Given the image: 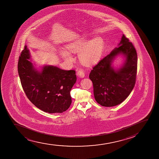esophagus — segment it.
<instances>
[{
  "mask_svg": "<svg viewBox=\"0 0 159 159\" xmlns=\"http://www.w3.org/2000/svg\"><path fill=\"white\" fill-rule=\"evenodd\" d=\"M77 75L80 78H84V76H85V73H84V71L83 70H80L77 71Z\"/></svg>",
  "mask_w": 159,
  "mask_h": 159,
  "instance_id": "obj_1",
  "label": "esophagus"
}]
</instances>
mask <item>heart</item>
Listing matches in <instances>:
<instances>
[{
	"instance_id": "heart-1",
	"label": "heart",
	"mask_w": 159,
	"mask_h": 159,
	"mask_svg": "<svg viewBox=\"0 0 159 159\" xmlns=\"http://www.w3.org/2000/svg\"><path fill=\"white\" fill-rule=\"evenodd\" d=\"M104 41L101 37L89 40L84 36L79 37L65 46L66 49L60 50L59 52L64 60L71 62L74 60L71 53L79 52L80 62L86 66H91L99 61L104 49Z\"/></svg>"
}]
</instances>
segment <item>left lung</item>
I'll use <instances>...</instances> for the list:
<instances>
[{"instance_id": "1", "label": "left lung", "mask_w": 159, "mask_h": 159, "mask_svg": "<svg viewBox=\"0 0 159 159\" xmlns=\"http://www.w3.org/2000/svg\"><path fill=\"white\" fill-rule=\"evenodd\" d=\"M118 56H121L124 62L119 68H116L113 62ZM137 66L136 49L123 34L118 48L100 60L89 73L96 101L107 107L122 103L135 86Z\"/></svg>"}]
</instances>
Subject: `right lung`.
Here are the masks:
<instances>
[{
    "instance_id": "1",
    "label": "right lung",
    "mask_w": 159,
    "mask_h": 159,
    "mask_svg": "<svg viewBox=\"0 0 159 159\" xmlns=\"http://www.w3.org/2000/svg\"><path fill=\"white\" fill-rule=\"evenodd\" d=\"M25 45L18 62V72L26 95L35 107L49 113H62L71 103L70 91L76 82L75 70L46 65L37 68Z\"/></svg>"
}]
</instances>
